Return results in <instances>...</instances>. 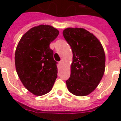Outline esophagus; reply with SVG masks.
Returning a JSON list of instances; mask_svg holds the SVG:
<instances>
[{
  "instance_id": "34e87169",
  "label": "esophagus",
  "mask_w": 121,
  "mask_h": 121,
  "mask_svg": "<svg viewBox=\"0 0 121 121\" xmlns=\"http://www.w3.org/2000/svg\"><path fill=\"white\" fill-rule=\"evenodd\" d=\"M60 64L61 65H62L63 64V60H61L60 61Z\"/></svg>"
}]
</instances>
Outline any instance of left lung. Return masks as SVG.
Here are the masks:
<instances>
[{
  "label": "left lung",
  "mask_w": 121,
  "mask_h": 121,
  "mask_svg": "<svg viewBox=\"0 0 121 121\" xmlns=\"http://www.w3.org/2000/svg\"><path fill=\"white\" fill-rule=\"evenodd\" d=\"M63 35L73 53L68 90L77 96L88 95L99 84L105 68V55L99 40L83 28L68 27Z\"/></svg>",
  "instance_id": "left-lung-1"
}]
</instances>
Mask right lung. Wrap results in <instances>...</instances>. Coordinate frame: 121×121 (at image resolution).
I'll return each instance as SVG.
<instances>
[{
  "label": "right lung",
  "instance_id": "obj_1",
  "mask_svg": "<svg viewBox=\"0 0 121 121\" xmlns=\"http://www.w3.org/2000/svg\"><path fill=\"white\" fill-rule=\"evenodd\" d=\"M59 35L49 25L32 27L22 36L15 53L17 73L24 86L35 95H43L52 89L57 78V62L51 41Z\"/></svg>",
  "mask_w": 121,
  "mask_h": 121
}]
</instances>
